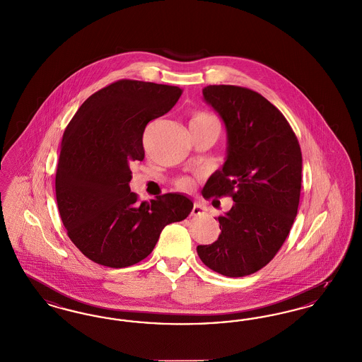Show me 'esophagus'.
I'll use <instances>...</instances> for the list:
<instances>
[{"label": "esophagus", "instance_id": "esophagus-1", "mask_svg": "<svg viewBox=\"0 0 362 362\" xmlns=\"http://www.w3.org/2000/svg\"><path fill=\"white\" fill-rule=\"evenodd\" d=\"M204 212V205H202L200 203H194V204H193V208H192V215H193V216H199V215H203Z\"/></svg>", "mask_w": 362, "mask_h": 362}]
</instances>
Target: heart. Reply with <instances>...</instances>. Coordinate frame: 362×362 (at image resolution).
<instances>
[{
  "label": "heart",
  "mask_w": 362,
  "mask_h": 362,
  "mask_svg": "<svg viewBox=\"0 0 362 362\" xmlns=\"http://www.w3.org/2000/svg\"><path fill=\"white\" fill-rule=\"evenodd\" d=\"M199 120H215V117H212L211 115H206V113H199L192 119V122H199ZM177 185H178V188L189 189L192 187V180L190 178H181V180H178Z\"/></svg>",
  "instance_id": "1"
}]
</instances>
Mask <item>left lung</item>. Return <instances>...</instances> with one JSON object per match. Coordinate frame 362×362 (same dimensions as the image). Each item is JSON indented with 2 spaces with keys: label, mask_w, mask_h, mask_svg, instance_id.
Masks as SVG:
<instances>
[{
  "label": "left lung",
  "mask_w": 362,
  "mask_h": 362,
  "mask_svg": "<svg viewBox=\"0 0 362 362\" xmlns=\"http://www.w3.org/2000/svg\"><path fill=\"white\" fill-rule=\"evenodd\" d=\"M203 100L224 124L227 150L221 169L208 178L202 194H228L234 204L218 218V240L197 246V254L223 276L243 277L273 259L298 215L299 141L283 113L250 89L209 85Z\"/></svg>",
  "instance_id": "8db88e82"
}]
</instances>
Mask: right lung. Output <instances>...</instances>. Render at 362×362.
Wrapping results in <instances>:
<instances>
[{
  "label": "right lung",
  "instance_id": "add662e5",
  "mask_svg": "<svg viewBox=\"0 0 362 362\" xmlns=\"http://www.w3.org/2000/svg\"><path fill=\"white\" fill-rule=\"evenodd\" d=\"M181 93L178 86L122 79L90 95L66 128L57 203L67 235L95 264H138L168 224L190 214L193 203L184 193L139 204L129 189V165L144 158V128L172 110Z\"/></svg>",
  "mask_w": 362,
  "mask_h": 362
}]
</instances>
